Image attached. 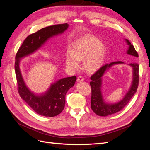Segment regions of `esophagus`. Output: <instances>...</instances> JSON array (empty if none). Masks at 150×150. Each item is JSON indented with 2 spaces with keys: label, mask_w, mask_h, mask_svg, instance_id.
<instances>
[{
  "label": "esophagus",
  "mask_w": 150,
  "mask_h": 150,
  "mask_svg": "<svg viewBox=\"0 0 150 150\" xmlns=\"http://www.w3.org/2000/svg\"><path fill=\"white\" fill-rule=\"evenodd\" d=\"M84 80V78L83 76H79L78 77V78H77V81H78V82H81V81H83Z\"/></svg>",
  "instance_id": "esophagus-1"
}]
</instances>
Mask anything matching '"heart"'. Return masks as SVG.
Masks as SVG:
<instances>
[{"label":"heart","mask_w":150,"mask_h":150,"mask_svg":"<svg viewBox=\"0 0 150 150\" xmlns=\"http://www.w3.org/2000/svg\"><path fill=\"white\" fill-rule=\"evenodd\" d=\"M106 55V49L97 38L86 34L76 40L71 47L67 49L65 63L67 67L76 69L80 61L84 59L83 65L88 72H94L101 67Z\"/></svg>","instance_id":"b5f03b06"}]
</instances>
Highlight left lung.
<instances>
[{
  "label": "left lung",
  "mask_w": 150,
  "mask_h": 150,
  "mask_svg": "<svg viewBox=\"0 0 150 150\" xmlns=\"http://www.w3.org/2000/svg\"><path fill=\"white\" fill-rule=\"evenodd\" d=\"M126 41L129 45V49L127 51V54L129 55L138 57V54L136 51L134 46L128 39ZM122 61H116L111 62L110 64H106L103 66L101 67L91 76V81L90 82L91 87V107L95 114L101 116H106L111 115L118 112L122 110L128 104L133 95L136 93L139 84V65L137 63H131L129 65L133 67V79L132 85L129 91L125 95L122 100L116 104H106L103 101L102 94L101 91V78L103 74L109 68L114 64H123Z\"/></svg>",
  "instance_id": "obj_1"
}]
</instances>
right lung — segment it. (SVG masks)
<instances>
[{
	"mask_svg": "<svg viewBox=\"0 0 150 150\" xmlns=\"http://www.w3.org/2000/svg\"><path fill=\"white\" fill-rule=\"evenodd\" d=\"M66 24L46 27L25 38L16 55L15 72L17 83V90L21 98L38 115L54 117L63 111L65 106L66 94L75 84V76L63 78L52 84L44 94L35 95L27 88L22 78L19 68L20 59L33 53L51 37L61 34L67 29Z\"/></svg>",
	"mask_w": 150,
	"mask_h": 150,
	"instance_id": "add662e5",
	"label": "right lung"
}]
</instances>
